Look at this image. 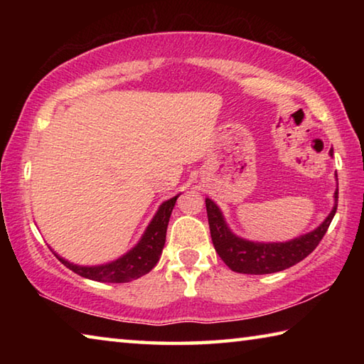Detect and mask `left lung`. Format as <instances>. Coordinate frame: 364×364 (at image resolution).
I'll return each instance as SVG.
<instances>
[{
	"label": "left lung",
	"mask_w": 364,
	"mask_h": 364,
	"mask_svg": "<svg viewBox=\"0 0 364 364\" xmlns=\"http://www.w3.org/2000/svg\"><path fill=\"white\" fill-rule=\"evenodd\" d=\"M329 154L332 156V151H329ZM337 199L338 189H336L334 193V207H332L331 213L313 231L301 234V236L286 242H257L236 236L228 226L220 207L207 197L205 207L213 247L221 260L236 273L269 274L291 268L310 255L316 249V245L321 242L336 215Z\"/></svg>",
	"instance_id": "obj_1"
}]
</instances>
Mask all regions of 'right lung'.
Masks as SVG:
<instances>
[{"label": "right lung", "instance_id": "right-lung-1", "mask_svg": "<svg viewBox=\"0 0 364 364\" xmlns=\"http://www.w3.org/2000/svg\"><path fill=\"white\" fill-rule=\"evenodd\" d=\"M178 197H180V194L160 204L138 244L128 250L127 254L117 258V260L93 264V267H83V264H75L65 260L51 249L53 254L73 273L83 276L86 279L100 282H130L133 279H138L141 276L149 273L157 264L160 255H162L170 215Z\"/></svg>", "mask_w": 364, "mask_h": 364}]
</instances>
